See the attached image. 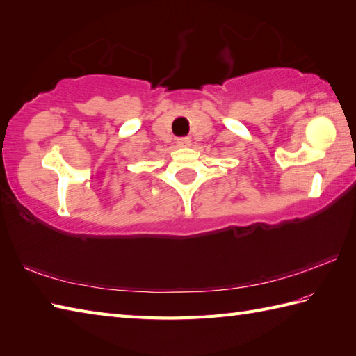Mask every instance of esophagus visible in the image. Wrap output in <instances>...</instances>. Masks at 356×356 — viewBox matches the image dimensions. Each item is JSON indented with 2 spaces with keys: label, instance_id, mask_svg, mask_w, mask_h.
Returning a JSON list of instances; mask_svg holds the SVG:
<instances>
[{
  "label": "esophagus",
  "instance_id": "1",
  "mask_svg": "<svg viewBox=\"0 0 356 356\" xmlns=\"http://www.w3.org/2000/svg\"><path fill=\"white\" fill-rule=\"evenodd\" d=\"M190 138H179L177 140H176V143H177V147H180V148H182V147H188V145H190Z\"/></svg>",
  "mask_w": 356,
  "mask_h": 356
}]
</instances>
